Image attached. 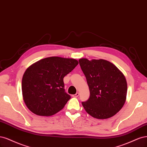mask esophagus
<instances>
[{
	"label": "esophagus",
	"instance_id": "esophagus-1",
	"mask_svg": "<svg viewBox=\"0 0 147 147\" xmlns=\"http://www.w3.org/2000/svg\"><path fill=\"white\" fill-rule=\"evenodd\" d=\"M79 93L78 92V93H76L75 94H73L72 96H73V97H74V98H77V97L79 96Z\"/></svg>",
	"mask_w": 147,
	"mask_h": 147
}]
</instances>
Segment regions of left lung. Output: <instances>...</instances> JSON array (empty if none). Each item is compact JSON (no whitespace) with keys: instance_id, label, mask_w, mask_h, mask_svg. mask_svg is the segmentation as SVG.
<instances>
[{"instance_id":"8db88e82","label":"left lung","mask_w":147,"mask_h":147,"mask_svg":"<svg viewBox=\"0 0 147 147\" xmlns=\"http://www.w3.org/2000/svg\"><path fill=\"white\" fill-rule=\"evenodd\" d=\"M79 62L86 76L90 98L82 105L92 117L107 119L115 115L125 105L127 82L116 66L104 59H80Z\"/></svg>"}]
</instances>
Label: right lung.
<instances>
[{
	"label": "right lung",
	"mask_w": 147,
	"mask_h": 147,
	"mask_svg": "<svg viewBox=\"0 0 147 147\" xmlns=\"http://www.w3.org/2000/svg\"><path fill=\"white\" fill-rule=\"evenodd\" d=\"M78 63L74 59L50 57L28 67L22 79V98L27 108L46 117L62 109L71 98L65 92L63 78Z\"/></svg>",
	"instance_id": "1"
}]
</instances>
